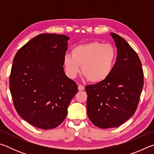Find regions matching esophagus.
<instances>
[{"instance_id": "1", "label": "esophagus", "mask_w": 154, "mask_h": 154, "mask_svg": "<svg viewBox=\"0 0 154 154\" xmlns=\"http://www.w3.org/2000/svg\"><path fill=\"white\" fill-rule=\"evenodd\" d=\"M78 90H80V91L83 90H84V86H83V85H78Z\"/></svg>"}]
</instances>
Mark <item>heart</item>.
Listing matches in <instances>:
<instances>
[{
  "label": "heart",
  "mask_w": 154,
  "mask_h": 154,
  "mask_svg": "<svg viewBox=\"0 0 154 154\" xmlns=\"http://www.w3.org/2000/svg\"><path fill=\"white\" fill-rule=\"evenodd\" d=\"M116 50L111 44L93 41L77 45L72 49L71 56H64L63 63L67 76L74 79L82 72L90 82L105 81L113 71L116 61Z\"/></svg>",
  "instance_id": "1"
}]
</instances>
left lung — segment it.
Masks as SVG:
<instances>
[{
	"label": "left lung",
	"mask_w": 154,
	"mask_h": 154,
	"mask_svg": "<svg viewBox=\"0 0 154 154\" xmlns=\"http://www.w3.org/2000/svg\"><path fill=\"white\" fill-rule=\"evenodd\" d=\"M110 35L118 52L113 71L103 82L85 87L88 118L104 129L118 127L133 116L143 87L141 62L136 51L120 36Z\"/></svg>",
	"instance_id": "obj_1"
}]
</instances>
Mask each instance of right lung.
I'll return each instance as SVG.
<instances>
[{"instance_id": "1", "label": "right lung", "mask_w": 154, "mask_h": 154, "mask_svg": "<svg viewBox=\"0 0 154 154\" xmlns=\"http://www.w3.org/2000/svg\"><path fill=\"white\" fill-rule=\"evenodd\" d=\"M69 36L44 33L22 47L14 57L10 92L17 113L43 130L59 126L67 115L77 85L64 73Z\"/></svg>"}]
</instances>
